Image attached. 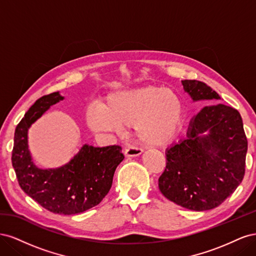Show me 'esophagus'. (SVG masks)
<instances>
[{
  "label": "esophagus",
  "mask_w": 256,
  "mask_h": 256,
  "mask_svg": "<svg viewBox=\"0 0 256 256\" xmlns=\"http://www.w3.org/2000/svg\"><path fill=\"white\" fill-rule=\"evenodd\" d=\"M124 152H125L126 157H138L143 152V150L138 148V147H136V146H129L127 148H125Z\"/></svg>",
  "instance_id": "esophagus-1"
}]
</instances>
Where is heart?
I'll return each instance as SVG.
<instances>
[{"instance_id":"b5f03b06","label":"heart","mask_w":256,"mask_h":256,"mask_svg":"<svg viewBox=\"0 0 256 256\" xmlns=\"http://www.w3.org/2000/svg\"><path fill=\"white\" fill-rule=\"evenodd\" d=\"M182 116V102L175 92L146 85L112 92L104 108H92L86 113V122L97 132L134 126V134L142 144L162 146L173 140Z\"/></svg>"}]
</instances>
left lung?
I'll return each instance as SVG.
<instances>
[{
    "label": "left lung",
    "mask_w": 256,
    "mask_h": 256,
    "mask_svg": "<svg viewBox=\"0 0 256 256\" xmlns=\"http://www.w3.org/2000/svg\"><path fill=\"white\" fill-rule=\"evenodd\" d=\"M182 83L193 102L221 99L204 82ZM246 150L239 112L222 104L206 106L190 120L187 138L166 150L159 189L168 200L190 210L218 207L242 182Z\"/></svg>",
    "instance_id": "left-lung-1"
}]
</instances>
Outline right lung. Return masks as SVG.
I'll return each mask as SVG.
<instances>
[{
  "label": "right lung",
  "instance_id": "add662e5",
  "mask_svg": "<svg viewBox=\"0 0 256 256\" xmlns=\"http://www.w3.org/2000/svg\"><path fill=\"white\" fill-rule=\"evenodd\" d=\"M63 99L56 92L42 96L30 108L14 130L12 162L20 187L28 196L51 212L76 214L98 205L108 194L124 154L118 145L84 144L64 166H36L28 150V129L50 106Z\"/></svg>",
  "mask_w": 256,
  "mask_h": 256
}]
</instances>
